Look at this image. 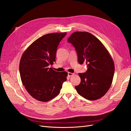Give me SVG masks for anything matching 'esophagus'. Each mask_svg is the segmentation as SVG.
I'll return each mask as SVG.
<instances>
[{
  "label": "esophagus",
  "mask_w": 131,
  "mask_h": 131,
  "mask_svg": "<svg viewBox=\"0 0 131 131\" xmlns=\"http://www.w3.org/2000/svg\"><path fill=\"white\" fill-rule=\"evenodd\" d=\"M74 73H70V72H68V75L69 77H72V76H73V75H74Z\"/></svg>",
  "instance_id": "esophagus-1"
}]
</instances>
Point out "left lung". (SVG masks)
Returning a JSON list of instances; mask_svg holds the SVG:
<instances>
[{"label":"left lung","instance_id":"1","mask_svg":"<svg viewBox=\"0 0 131 131\" xmlns=\"http://www.w3.org/2000/svg\"><path fill=\"white\" fill-rule=\"evenodd\" d=\"M68 42L75 47L79 64L86 63L88 67L85 73L79 74L81 82L75 89L87 100H98L112 85L115 71L112 57L100 40L90 33L76 31Z\"/></svg>","mask_w":131,"mask_h":131}]
</instances>
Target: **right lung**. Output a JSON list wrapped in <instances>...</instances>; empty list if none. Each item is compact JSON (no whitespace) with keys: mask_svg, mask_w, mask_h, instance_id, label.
<instances>
[{"mask_svg":"<svg viewBox=\"0 0 131 131\" xmlns=\"http://www.w3.org/2000/svg\"><path fill=\"white\" fill-rule=\"evenodd\" d=\"M67 33L43 35L28 47L21 57L19 70L23 85L35 100L47 102L60 92L67 80L66 72L49 68L56 61L57 47Z\"/></svg>","mask_w":131,"mask_h":131,"instance_id":"obj_1","label":"right lung"}]
</instances>
